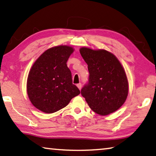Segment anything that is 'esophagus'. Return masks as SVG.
I'll list each match as a JSON object with an SVG mask.
<instances>
[{
	"mask_svg": "<svg viewBox=\"0 0 156 156\" xmlns=\"http://www.w3.org/2000/svg\"><path fill=\"white\" fill-rule=\"evenodd\" d=\"M77 87L79 88V90H81V83H78V84L77 85Z\"/></svg>",
	"mask_w": 156,
	"mask_h": 156,
	"instance_id": "34e87169",
	"label": "esophagus"
}]
</instances>
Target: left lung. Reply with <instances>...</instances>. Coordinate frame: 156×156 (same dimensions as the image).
Listing matches in <instances>:
<instances>
[{
    "instance_id": "obj_1",
    "label": "left lung",
    "mask_w": 156,
    "mask_h": 156,
    "mask_svg": "<svg viewBox=\"0 0 156 156\" xmlns=\"http://www.w3.org/2000/svg\"><path fill=\"white\" fill-rule=\"evenodd\" d=\"M87 64L89 83L81 91L91 109L107 115L122 107L128 94L125 70L117 57L105 49H79Z\"/></svg>"
}]
</instances>
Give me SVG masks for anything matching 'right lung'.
Masks as SVG:
<instances>
[{"label":"right lung","mask_w":156,"mask_h":156,"mask_svg":"<svg viewBox=\"0 0 156 156\" xmlns=\"http://www.w3.org/2000/svg\"><path fill=\"white\" fill-rule=\"evenodd\" d=\"M74 49L58 45L47 49L34 62L29 71L26 90L31 103L45 113H53L65 107L80 94L73 84L67 60Z\"/></svg>","instance_id":"obj_1"}]
</instances>
